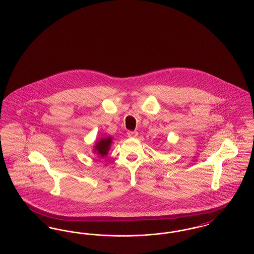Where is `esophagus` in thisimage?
<instances>
[{"instance_id":"1","label":"esophagus","mask_w":254,"mask_h":254,"mask_svg":"<svg viewBox=\"0 0 254 254\" xmlns=\"http://www.w3.org/2000/svg\"><path fill=\"white\" fill-rule=\"evenodd\" d=\"M127 136L129 138H136L138 136V132L137 131H131V130H128L127 131Z\"/></svg>"}]
</instances>
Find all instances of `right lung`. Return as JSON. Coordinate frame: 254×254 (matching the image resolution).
<instances>
[{
	"label": "right lung",
	"mask_w": 254,
	"mask_h": 254,
	"mask_svg": "<svg viewBox=\"0 0 254 254\" xmlns=\"http://www.w3.org/2000/svg\"><path fill=\"white\" fill-rule=\"evenodd\" d=\"M112 143V138L109 136L107 138H102L97 142L94 145V151L101 158L105 157L108 155V151L110 148V145Z\"/></svg>",
	"instance_id": "obj_1"
}]
</instances>
